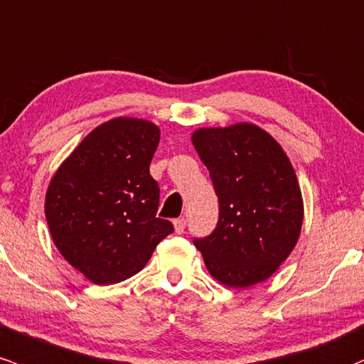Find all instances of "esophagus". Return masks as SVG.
Masks as SVG:
<instances>
[{"label":"esophagus","mask_w":364,"mask_h":364,"mask_svg":"<svg viewBox=\"0 0 364 364\" xmlns=\"http://www.w3.org/2000/svg\"><path fill=\"white\" fill-rule=\"evenodd\" d=\"M173 225H174V231L176 233H183V231H185V226H186V221H185V218H178V219H174L173 221Z\"/></svg>","instance_id":"esophagus-1"}]
</instances>
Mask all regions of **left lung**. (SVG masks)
<instances>
[{
  "instance_id": "1",
  "label": "left lung",
  "mask_w": 364,
  "mask_h": 364,
  "mask_svg": "<svg viewBox=\"0 0 364 364\" xmlns=\"http://www.w3.org/2000/svg\"><path fill=\"white\" fill-rule=\"evenodd\" d=\"M191 143L209 169L219 221L195 238L207 269L223 285L247 289L264 282L297 245L304 202L282 145L252 122L200 127Z\"/></svg>"
}]
</instances>
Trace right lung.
Masks as SVG:
<instances>
[{
    "label": "right lung",
    "mask_w": 364,
    "mask_h": 364,
    "mask_svg": "<svg viewBox=\"0 0 364 364\" xmlns=\"http://www.w3.org/2000/svg\"><path fill=\"white\" fill-rule=\"evenodd\" d=\"M159 139L154 122L110 119L75 146L48 185L45 214L53 243L97 285L136 274L174 231L157 218L159 185L150 162Z\"/></svg>",
    "instance_id": "1"
}]
</instances>
